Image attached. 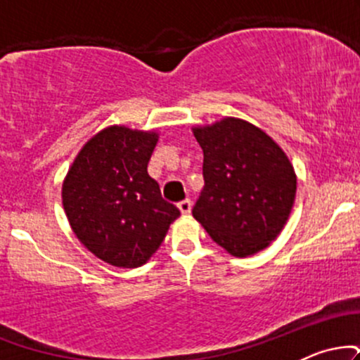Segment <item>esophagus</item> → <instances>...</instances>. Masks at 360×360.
Listing matches in <instances>:
<instances>
[{
    "instance_id": "obj_1",
    "label": "esophagus",
    "mask_w": 360,
    "mask_h": 360,
    "mask_svg": "<svg viewBox=\"0 0 360 360\" xmlns=\"http://www.w3.org/2000/svg\"><path fill=\"white\" fill-rule=\"evenodd\" d=\"M179 210H181V213L183 214H189L191 213V208H193V203H191V200H184V201H181L179 205Z\"/></svg>"
}]
</instances>
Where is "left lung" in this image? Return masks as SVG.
<instances>
[{"label":"left lung","instance_id":"8db88e82","mask_svg":"<svg viewBox=\"0 0 360 360\" xmlns=\"http://www.w3.org/2000/svg\"><path fill=\"white\" fill-rule=\"evenodd\" d=\"M193 134L203 148L205 177L193 217L235 257L266 249L295 203L296 174L288 155L240 118L196 127Z\"/></svg>","mask_w":360,"mask_h":360}]
</instances>
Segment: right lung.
<instances>
[{"label":"right lung","mask_w":360,"mask_h":360,"mask_svg":"<svg viewBox=\"0 0 360 360\" xmlns=\"http://www.w3.org/2000/svg\"><path fill=\"white\" fill-rule=\"evenodd\" d=\"M159 135L108 127L86 142L64 184L62 205L79 242L115 267H140L181 212L147 172Z\"/></svg>","instance_id":"add662e5"}]
</instances>
